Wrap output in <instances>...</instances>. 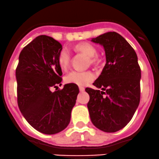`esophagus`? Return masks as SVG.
Here are the masks:
<instances>
[{
	"label": "esophagus",
	"instance_id": "esophagus-1",
	"mask_svg": "<svg viewBox=\"0 0 159 159\" xmlns=\"http://www.w3.org/2000/svg\"><path fill=\"white\" fill-rule=\"evenodd\" d=\"M79 89H80V92H84L85 91V88L83 87V86H80Z\"/></svg>",
	"mask_w": 159,
	"mask_h": 159
}]
</instances>
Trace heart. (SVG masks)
<instances>
[{
	"label": "heart",
	"instance_id": "obj_1",
	"mask_svg": "<svg viewBox=\"0 0 159 159\" xmlns=\"http://www.w3.org/2000/svg\"><path fill=\"white\" fill-rule=\"evenodd\" d=\"M74 50L76 52L83 53L88 57L90 60L91 63H97V58L96 56L97 55V50L96 47L93 44L87 43V42H83L76 44L74 47ZM70 51L66 48L62 49L60 51L58 55V64L60 69L63 70H66L69 67L70 63ZM95 78V75L91 71L85 72H77L72 71L69 73L65 76V82L69 84H75L77 86H86L91 81H93Z\"/></svg>",
	"mask_w": 159,
	"mask_h": 159
}]
</instances>
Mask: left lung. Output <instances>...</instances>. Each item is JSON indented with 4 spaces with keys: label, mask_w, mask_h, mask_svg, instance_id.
<instances>
[{
    "label": "left lung",
    "mask_w": 159,
    "mask_h": 159,
    "mask_svg": "<svg viewBox=\"0 0 159 159\" xmlns=\"http://www.w3.org/2000/svg\"><path fill=\"white\" fill-rule=\"evenodd\" d=\"M91 41L103 47L106 63L93 83L102 91L86 89L89 95V116L97 129L115 132L130 122L139 104L141 70L138 57L130 44L116 32L105 33Z\"/></svg>",
    "instance_id": "obj_1"
}]
</instances>
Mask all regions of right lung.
I'll return each mask as SVG.
<instances>
[{
    "label": "right lung",
    "instance_id": "1",
    "mask_svg": "<svg viewBox=\"0 0 159 159\" xmlns=\"http://www.w3.org/2000/svg\"><path fill=\"white\" fill-rule=\"evenodd\" d=\"M62 49L53 37L38 36L21 50L16 69L20 110L31 126L47 135L67 127L80 92L75 84L50 91L61 85L63 73L57 58Z\"/></svg>",
    "mask_w": 159,
    "mask_h": 159
}]
</instances>
